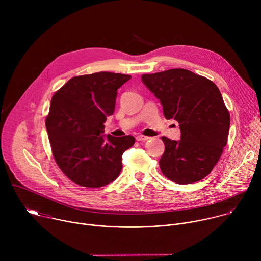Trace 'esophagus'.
Returning a JSON list of instances; mask_svg holds the SVG:
<instances>
[{
  "label": "esophagus",
  "mask_w": 261,
  "mask_h": 261,
  "mask_svg": "<svg viewBox=\"0 0 261 261\" xmlns=\"http://www.w3.org/2000/svg\"><path fill=\"white\" fill-rule=\"evenodd\" d=\"M147 139H150V137L141 135V134L136 135V140H137V141H145V140H147Z\"/></svg>",
  "instance_id": "34e87169"
}]
</instances>
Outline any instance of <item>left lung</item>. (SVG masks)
Returning a JSON list of instances; mask_svg holds the SVG:
<instances>
[{
	"label": "left lung",
	"mask_w": 261,
	"mask_h": 261,
	"mask_svg": "<svg viewBox=\"0 0 261 261\" xmlns=\"http://www.w3.org/2000/svg\"><path fill=\"white\" fill-rule=\"evenodd\" d=\"M141 81L157 99L167 120H175L180 139L162 137L159 161L163 174L185 185L205 177L227 143L230 117L220 90L210 80L186 69L143 74Z\"/></svg>",
	"instance_id": "1"
}]
</instances>
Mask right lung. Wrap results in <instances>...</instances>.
I'll return each instance as SVG.
<instances>
[{
    "label": "right lung",
    "instance_id": "1",
    "mask_svg": "<svg viewBox=\"0 0 261 261\" xmlns=\"http://www.w3.org/2000/svg\"><path fill=\"white\" fill-rule=\"evenodd\" d=\"M130 79L111 72L75 76L53 96L46 130L57 164L73 182L99 188L121 173L122 155L135 138L102 133L115 111L118 89Z\"/></svg>",
    "mask_w": 261,
    "mask_h": 261
}]
</instances>
